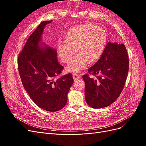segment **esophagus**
Segmentation results:
<instances>
[{
	"label": "esophagus",
	"instance_id": "obj_1",
	"mask_svg": "<svg viewBox=\"0 0 146 146\" xmlns=\"http://www.w3.org/2000/svg\"><path fill=\"white\" fill-rule=\"evenodd\" d=\"M72 76H73V78L74 79V80H77V79H79V78H80V75H78L77 74H74L72 75Z\"/></svg>",
	"mask_w": 146,
	"mask_h": 146
}]
</instances>
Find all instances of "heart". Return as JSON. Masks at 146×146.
Masks as SVG:
<instances>
[{"label": "heart", "instance_id": "b5f03b06", "mask_svg": "<svg viewBox=\"0 0 146 146\" xmlns=\"http://www.w3.org/2000/svg\"><path fill=\"white\" fill-rule=\"evenodd\" d=\"M107 44V35L102 27L90 24L75 25L64 35V40L58 41L57 54L64 63L72 60L66 68L68 72H79L88 64L96 63L102 56Z\"/></svg>", "mask_w": 146, "mask_h": 146}]
</instances>
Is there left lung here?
<instances>
[{
  "instance_id": "obj_1",
  "label": "left lung",
  "mask_w": 146,
  "mask_h": 146,
  "mask_svg": "<svg viewBox=\"0 0 146 146\" xmlns=\"http://www.w3.org/2000/svg\"><path fill=\"white\" fill-rule=\"evenodd\" d=\"M129 60L123 44L108 42L102 56L83 76L88 105L101 108L112 104L121 94L127 80ZM89 74L96 76L91 78Z\"/></svg>"
}]
</instances>
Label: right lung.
Here are the masks:
<instances>
[{"instance_id": "add662e5", "label": "right lung", "mask_w": 146, "mask_h": 146, "mask_svg": "<svg viewBox=\"0 0 146 146\" xmlns=\"http://www.w3.org/2000/svg\"><path fill=\"white\" fill-rule=\"evenodd\" d=\"M52 21H43L30 35L17 59L23 86L39 107L55 112L63 108L74 82L71 74L56 78L63 69L57 60V52L43 44L44 29Z\"/></svg>"}]
</instances>
